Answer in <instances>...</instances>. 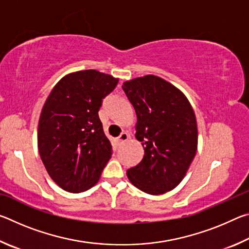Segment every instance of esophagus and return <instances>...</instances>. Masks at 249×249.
Instances as JSON below:
<instances>
[{"instance_id": "34e87169", "label": "esophagus", "mask_w": 249, "mask_h": 249, "mask_svg": "<svg viewBox=\"0 0 249 249\" xmlns=\"http://www.w3.org/2000/svg\"><path fill=\"white\" fill-rule=\"evenodd\" d=\"M128 138H129V135L126 132H123L120 135L119 138H117V141H119L120 144H124L126 141H128Z\"/></svg>"}]
</instances>
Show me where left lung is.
Wrapping results in <instances>:
<instances>
[{"label":"left lung","instance_id":"obj_1","mask_svg":"<svg viewBox=\"0 0 249 249\" xmlns=\"http://www.w3.org/2000/svg\"><path fill=\"white\" fill-rule=\"evenodd\" d=\"M122 88L136 112L135 137L145 151L127 177L140 190L162 195L182 181L196 154L195 112L182 92L156 75L133 79Z\"/></svg>","mask_w":249,"mask_h":249}]
</instances>
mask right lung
<instances>
[{"label":"right lung","mask_w":249,"mask_h":249,"mask_svg":"<svg viewBox=\"0 0 249 249\" xmlns=\"http://www.w3.org/2000/svg\"><path fill=\"white\" fill-rule=\"evenodd\" d=\"M119 79L83 70L67 74L46 100L38 124V150L54 182L71 193L98 182L112 156L99 109Z\"/></svg>","instance_id":"right-lung-1"}]
</instances>
